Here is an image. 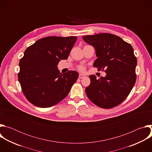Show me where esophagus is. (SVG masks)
Instances as JSON below:
<instances>
[{
  "label": "esophagus",
  "mask_w": 152,
  "mask_h": 152,
  "mask_svg": "<svg viewBox=\"0 0 152 152\" xmlns=\"http://www.w3.org/2000/svg\"><path fill=\"white\" fill-rule=\"evenodd\" d=\"M85 77V75H83L82 74V73L79 74V79H83V78H84Z\"/></svg>",
  "instance_id": "34e87169"
}]
</instances>
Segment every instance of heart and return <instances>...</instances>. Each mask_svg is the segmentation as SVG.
<instances>
[{"mask_svg":"<svg viewBox=\"0 0 152 152\" xmlns=\"http://www.w3.org/2000/svg\"><path fill=\"white\" fill-rule=\"evenodd\" d=\"M78 69H79V70H80V71H81V72H84L85 70V67H83V66H79V67H78Z\"/></svg>","mask_w":152,"mask_h":152,"instance_id":"b5f03b06","label":"heart"}]
</instances>
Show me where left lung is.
Masks as SVG:
<instances>
[{
  "label": "left lung",
  "instance_id": "1",
  "mask_svg": "<svg viewBox=\"0 0 152 152\" xmlns=\"http://www.w3.org/2000/svg\"><path fill=\"white\" fill-rule=\"evenodd\" d=\"M96 50L94 67L106 75L97 79L90 75V85L85 89L88 99L96 105L110 109L120 104L131 93L136 82L137 59L132 46L120 37L108 33L82 37Z\"/></svg>",
  "mask_w": 152,
  "mask_h": 152
}]
</instances>
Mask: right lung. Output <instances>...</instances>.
<instances>
[{
    "label": "right lung",
    "instance_id": "add662e5",
    "mask_svg": "<svg viewBox=\"0 0 152 152\" xmlns=\"http://www.w3.org/2000/svg\"><path fill=\"white\" fill-rule=\"evenodd\" d=\"M77 37H47L28 47L19 62L18 79L21 90L34 105L49 107L69 93L79 74L69 71L62 75L57 69L60 60L67 59Z\"/></svg>",
    "mask_w": 152,
    "mask_h": 152
}]
</instances>
